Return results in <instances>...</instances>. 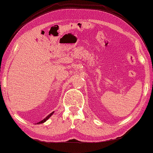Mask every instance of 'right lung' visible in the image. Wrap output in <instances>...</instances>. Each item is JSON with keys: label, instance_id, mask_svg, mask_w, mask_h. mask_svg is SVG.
<instances>
[{"label": "right lung", "instance_id": "1", "mask_svg": "<svg viewBox=\"0 0 153 153\" xmlns=\"http://www.w3.org/2000/svg\"><path fill=\"white\" fill-rule=\"evenodd\" d=\"M54 112H55V111H53V112H52L51 114H49V115H48V116H46V117L44 119V120H42V121H39V122H38L37 123V124H40V123H45V121H47L49 118H50L52 115H53V113H54Z\"/></svg>", "mask_w": 153, "mask_h": 153}]
</instances>
